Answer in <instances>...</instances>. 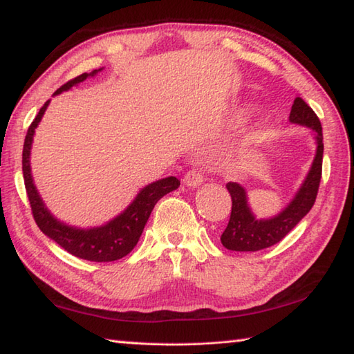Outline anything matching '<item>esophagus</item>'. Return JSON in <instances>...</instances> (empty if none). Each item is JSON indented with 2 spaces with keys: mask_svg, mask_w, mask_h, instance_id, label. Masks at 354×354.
<instances>
[{
  "mask_svg": "<svg viewBox=\"0 0 354 354\" xmlns=\"http://www.w3.org/2000/svg\"><path fill=\"white\" fill-rule=\"evenodd\" d=\"M204 183V173H202L201 169L193 167L184 175V184L190 185V187H198Z\"/></svg>",
  "mask_w": 354,
  "mask_h": 354,
  "instance_id": "1",
  "label": "esophagus"
}]
</instances>
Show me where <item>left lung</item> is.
I'll return each mask as SVG.
<instances>
[{
	"label": "left lung",
	"instance_id": "8db88e82",
	"mask_svg": "<svg viewBox=\"0 0 354 354\" xmlns=\"http://www.w3.org/2000/svg\"><path fill=\"white\" fill-rule=\"evenodd\" d=\"M289 120L292 123H298L312 127L317 133V156H315L312 169L307 175L301 189L297 193L290 204L283 209V213L269 221H257L250 212L246 202V192L237 183H228L227 189L232 201L231 216L227 228L222 232L221 242L230 251H260L272 246L284 239L295 228V225L310 212L321 183L322 175V127L318 115L307 104L301 97L293 100Z\"/></svg>",
	"mask_w": 354,
	"mask_h": 354
}]
</instances>
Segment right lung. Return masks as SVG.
<instances>
[{
  "label": "right lung",
  "instance_id": "1",
  "mask_svg": "<svg viewBox=\"0 0 354 354\" xmlns=\"http://www.w3.org/2000/svg\"><path fill=\"white\" fill-rule=\"evenodd\" d=\"M95 73L97 70L91 71L89 74H80V76L68 80L65 85L56 89L55 94L62 93L65 89H70L73 85L79 84V82H84L88 76H94ZM47 106L48 102H45L44 106L37 112V115L35 117L32 124L28 126V131L24 140V149H22V175H24L26 193L30 202V208H32L33 219L45 236L55 240V242L59 246H62L66 252L76 255L79 259L89 261H114L118 259H123L124 255L129 254L135 248V245H137L156 202L160 201L164 194L176 190L179 187V181L175 176H169L160 179V181H156L153 184H149L138 193V196L126 208V212L123 214H120L114 221H111L108 225H103L100 228L76 230L66 227L62 222H57L55 217L48 213V209L45 208L39 194H37L33 185L32 175H30L28 164L33 133L37 123L41 122Z\"/></svg>",
  "mask_w": 354,
  "mask_h": 354
}]
</instances>
